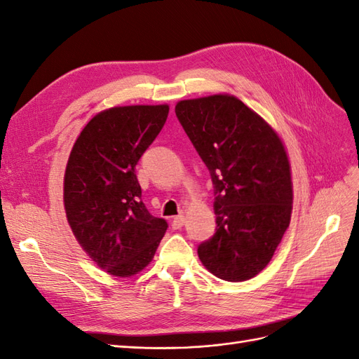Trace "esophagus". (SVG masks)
<instances>
[{"instance_id": "1", "label": "esophagus", "mask_w": 359, "mask_h": 359, "mask_svg": "<svg viewBox=\"0 0 359 359\" xmlns=\"http://www.w3.org/2000/svg\"><path fill=\"white\" fill-rule=\"evenodd\" d=\"M184 223H186V215H184V214L177 215V217H173V220H172L173 229H181V227L184 226Z\"/></svg>"}]
</instances>
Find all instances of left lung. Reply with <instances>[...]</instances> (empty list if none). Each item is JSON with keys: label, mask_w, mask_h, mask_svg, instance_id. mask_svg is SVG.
<instances>
[{"label": "left lung", "mask_w": 359, "mask_h": 359, "mask_svg": "<svg viewBox=\"0 0 359 359\" xmlns=\"http://www.w3.org/2000/svg\"><path fill=\"white\" fill-rule=\"evenodd\" d=\"M175 114L211 172L217 231L199 245L202 265L226 281L257 276L290 223L293 187L283 140L232 94L181 100Z\"/></svg>", "instance_id": "left-lung-1"}]
</instances>
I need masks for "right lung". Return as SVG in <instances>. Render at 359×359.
Masks as SVG:
<instances>
[{
  "label": "right lung",
  "mask_w": 359,
  "mask_h": 359,
  "mask_svg": "<svg viewBox=\"0 0 359 359\" xmlns=\"http://www.w3.org/2000/svg\"><path fill=\"white\" fill-rule=\"evenodd\" d=\"M168 114L169 104L109 107L90 119L70 151L64 173L67 222L83 252L114 277L147 268L168 229L145 208L135 173Z\"/></svg>",
  "instance_id": "obj_1"
}]
</instances>
